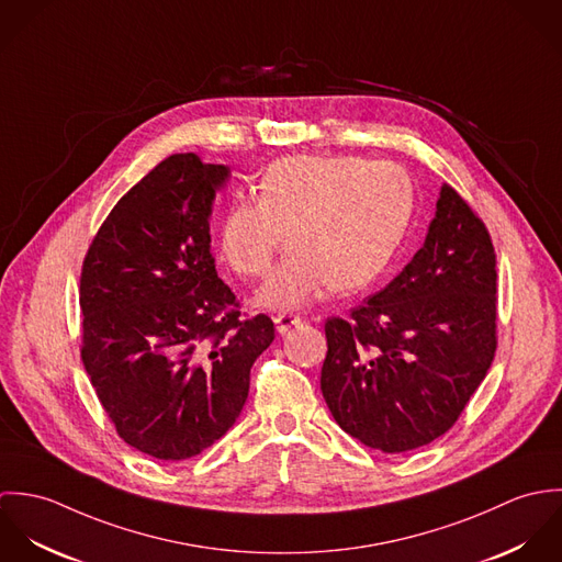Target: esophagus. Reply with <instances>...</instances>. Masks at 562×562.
Here are the masks:
<instances>
[{
	"label": "esophagus",
	"instance_id": "1",
	"mask_svg": "<svg viewBox=\"0 0 562 562\" xmlns=\"http://www.w3.org/2000/svg\"><path fill=\"white\" fill-rule=\"evenodd\" d=\"M301 321H303V318H301L299 314H288V312L274 316V324H277V330H279V333H288L292 326L301 324Z\"/></svg>",
	"mask_w": 562,
	"mask_h": 562
}]
</instances>
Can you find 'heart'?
Segmentation results:
<instances>
[{"label": "heart", "instance_id": "obj_1", "mask_svg": "<svg viewBox=\"0 0 562 562\" xmlns=\"http://www.w3.org/2000/svg\"><path fill=\"white\" fill-rule=\"evenodd\" d=\"M257 199H236L218 227V255L244 279L263 277L285 234L292 248L257 294L259 305L292 310L328 285L368 288L390 268L408 229L415 188L401 164L363 156L272 161Z\"/></svg>", "mask_w": 562, "mask_h": 562}]
</instances>
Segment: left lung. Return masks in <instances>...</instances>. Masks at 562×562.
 I'll list each match as a JSON object with an SVG mask.
<instances>
[{
    "mask_svg": "<svg viewBox=\"0 0 562 562\" xmlns=\"http://www.w3.org/2000/svg\"><path fill=\"white\" fill-rule=\"evenodd\" d=\"M495 248L474 207L441 186L424 246L350 318L324 322L321 390L335 422L398 454L448 432L497 348Z\"/></svg>",
    "mask_w": 562,
    "mask_h": 562,
    "instance_id": "1",
    "label": "left lung"
}]
</instances>
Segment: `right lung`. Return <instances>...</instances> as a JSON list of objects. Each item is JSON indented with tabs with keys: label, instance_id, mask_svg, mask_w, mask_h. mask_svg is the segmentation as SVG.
I'll return each mask as SVG.
<instances>
[{
	"label": "right lung",
	"instance_id": "1",
	"mask_svg": "<svg viewBox=\"0 0 562 562\" xmlns=\"http://www.w3.org/2000/svg\"><path fill=\"white\" fill-rule=\"evenodd\" d=\"M229 168L170 156L112 207L80 279V357L119 437L160 461L196 457L238 419L274 324L218 279L210 212Z\"/></svg>",
	"mask_w": 562,
	"mask_h": 562
}]
</instances>
